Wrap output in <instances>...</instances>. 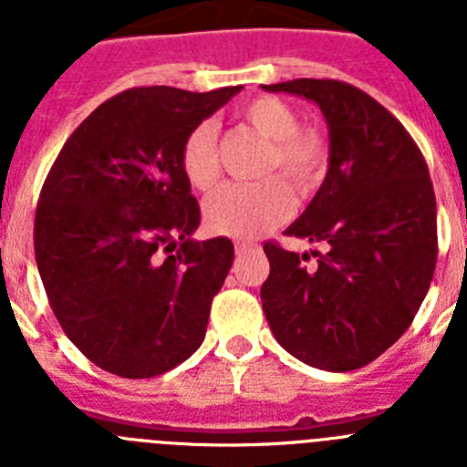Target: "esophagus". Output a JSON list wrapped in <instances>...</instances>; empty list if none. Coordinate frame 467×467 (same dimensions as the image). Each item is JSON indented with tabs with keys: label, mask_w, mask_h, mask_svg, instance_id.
Masks as SVG:
<instances>
[{
	"label": "esophagus",
	"mask_w": 467,
	"mask_h": 467,
	"mask_svg": "<svg viewBox=\"0 0 467 467\" xmlns=\"http://www.w3.org/2000/svg\"><path fill=\"white\" fill-rule=\"evenodd\" d=\"M236 253L243 254V253H250V250H254L257 247V241H253V238H236Z\"/></svg>",
	"instance_id": "34e87169"
}]
</instances>
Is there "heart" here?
Segmentation results:
<instances>
[{"label": "heart", "instance_id": "obj_1", "mask_svg": "<svg viewBox=\"0 0 467 467\" xmlns=\"http://www.w3.org/2000/svg\"><path fill=\"white\" fill-rule=\"evenodd\" d=\"M238 117L266 140L262 172H283L296 192L306 193L320 180L327 163V142L311 128H301L296 111L274 95H259L238 109ZM180 168L198 192L220 182V147L210 123H198L182 142ZM295 208V196L283 177L259 182L224 184L205 203V222L217 234L253 236L283 222Z\"/></svg>", "mask_w": 467, "mask_h": 467}]
</instances>
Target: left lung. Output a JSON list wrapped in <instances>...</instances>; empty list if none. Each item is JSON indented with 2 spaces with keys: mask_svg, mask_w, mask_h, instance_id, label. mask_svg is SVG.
Returning a JSON list of instances; mask_svg holds the SVG:
<instances>
[{
  "mask_svg": "<svg viewBox=\"0 0 467 467\" xmlns=\"http://www.w3.org/2000/svg\"><path fill=\"white\" fill-rule=\"evenodd\" d=\"M313 100L329 128V171L285 231L325 243L308 254L264 243L271 274L262 308L287 353L327 372L377 360L407 332L437 262V203L426 159L372 95L337 79L262 86Z\"/></svg>",
  "mask_w": 467,
  "mask_h": 467,
  "instance_id": "obj_1",
  "label": "left lung"
}]
</instances>
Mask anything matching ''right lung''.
<instances>
[{"label": "right lung", "instance_id": "add662e5", "mask_svg": "<svg viewBox=\"0 0 467 467\" xmlns=\"http://www.w3.org/2000/svg\"><path fill=\"white\" fill-rule=\"evenodd\" d=\"M238 90H123L90 111L48 171L36 269L67 339L105 372L159 377L203 344L234 243L192 238L201 208L180 151Z\"/></svg>", "mask_w": 467, "mask_h": 467}]
</instances>
